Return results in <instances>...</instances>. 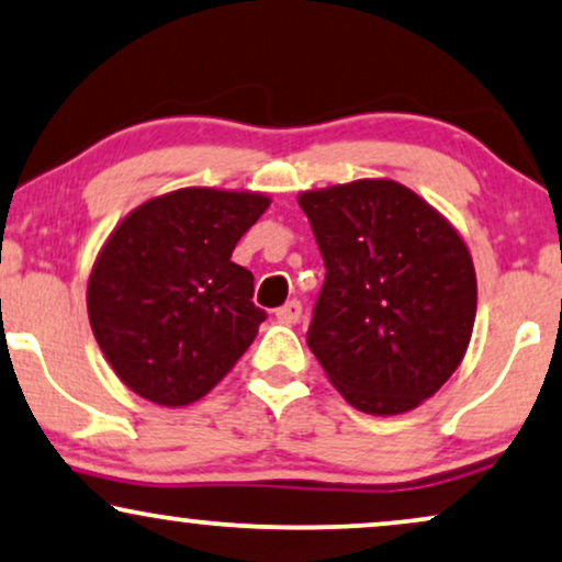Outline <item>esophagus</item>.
I'll use <instances>...</instances> for the list:
<instances>
[{"instance_id":"34e87169","label":"esophagus","mask_w":562,"mask_h":562,"mask_svg":"<svg viewBox=\"0 0 562 562\" xmlns=\"http://www.w3.org/2000/svg\"><path fill=\"white\" fill-rule=\"evenodd\" d=\"M301 314H303V305H301V301H288L285 305H280V308H277V322H282V324H295L297 318H301Z\"/></svg>"}]
</instances>
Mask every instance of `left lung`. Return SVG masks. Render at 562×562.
Here are the masks:
<instances>
[{"label": "left lung", "instance_id": "1", "mask_svg": "<svg viewBox=\"0 0 562 562\" xmlns=\"http://www.w3.org/2000/svg\"><path fill=\"white\" fill-rule=\"evenodd\" d=\"M326 280L311 352L368 415L415 409L451 379L477 314L470 248L425 199L389 179L303 191Z\"/></svg>", "mask_w": 562, "mask_h": 562}]
</instances>
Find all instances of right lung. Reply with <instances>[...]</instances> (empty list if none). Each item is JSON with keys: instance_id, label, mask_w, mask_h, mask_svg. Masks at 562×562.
Segmentation results:
<instances>
[{"instance_id": "obj_1", "label": "right lung", "mask_w": 562, "mask_h": 562, "mask_svg": "<svg viewBox=\"0 0 562 562\" xmlns=\"http://www.w3.org/2000/svg\"><path fill=\"white\" fill-rule=\"evenodd\" d=\"M267 207L254 191L179 189L139 204L105 240L88 282L90 326L142 400H202L254 342L267 311L231 257Z\"/></svg>"}]
</instances>
